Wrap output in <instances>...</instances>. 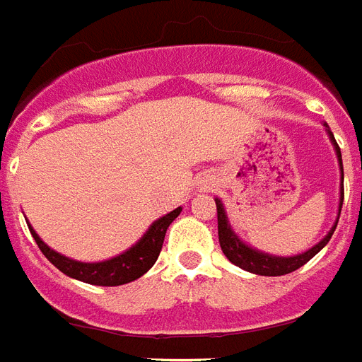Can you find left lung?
<instances>
[{
  "label": "left lung",
  "instance_id": "8db88e82",
  "mask_svg": "<svg viewBox=\"0 0 362 362\" xmlns=\"http://www.w3.org/2000/svg\"><path fill=\"white\" fill-rule=\"evenodd\" d=\"M326 133H328V139L332 143L334 151H336V156H338L339 164V173H341V183H339V206H338V217L334 221L332 229L326 233L325 238H320L319 243L315 244L313 248L305 250L301 254L296 255H274L267 254V252H262V250L252 248L250 244H246L244 240L238 238L233 227H230L229 217H227V211H225V206L219 198H216L217 206V235H219V244H221L223 254L227 255V259L230 263H235L236 267L244 269L248 273L262 274V276H281V274H288L300 269L301 265H305L313 255H317L320 250L325 248L328 240L332 238L334 230H336V225H338L339 211H341V204H344V164H341V152H339V146L334 139L332 132L328 124H325Z\"/></svg>",
  "mask_w": 362,
  "mask_h": 362
}]
</instances>
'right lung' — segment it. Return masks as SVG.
<instances>
[{"instance_id": "right-lung-1", "label": "right lung", "mask_w": 362, "mask_h": 362, "mask_svg": "<svg viewBox=\"0 0 362 362\" xmlns=\"http://www.w3.org/2000/svg\"><path fill=\"white\" fill-rule=\"evenodd\" d=\"M181 210L183 208H175L170 214L156 219L146 229L145 235L141 236L139 240L133 244L132 248H127L126 252L114 255L110 259H105V262L91 263L78 262V259L66 257V255L59 254L53 248H49L34 230V227L28 221L26 223H28V229L34 236V240L42 250V254L66 276L76 279V281L88 282V284H95V286H119V284L137 281L156 263L162 244H164L165 230L171 225V221L181 214Z\"/></svg>"}]
</instances>
